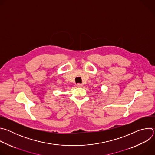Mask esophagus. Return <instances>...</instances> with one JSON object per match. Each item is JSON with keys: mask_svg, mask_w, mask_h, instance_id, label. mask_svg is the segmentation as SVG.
Instances as JSON below:
<instances>
[{"mask_svg": "<svg viewBox=\"0 0 155 155\" xmlns=\"http://www.w3.org/2000/svg\"><path fill=\"white\" fill-rule=\"evenodd\" d=\"M77 86L78 87H83V84H80V83H78V84H77Z\"/></svg>", "mask_w": 155, "mask_h": 155, "instance_id": "1", "label": "esophagus"}]
</instances>
